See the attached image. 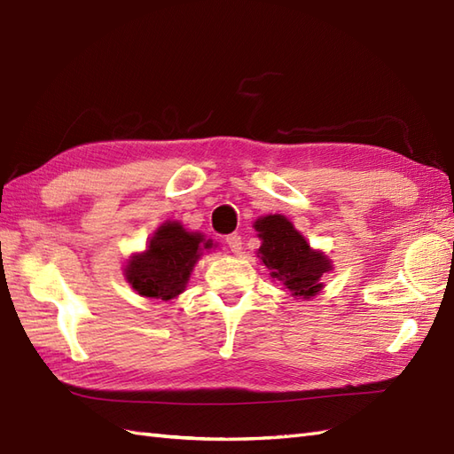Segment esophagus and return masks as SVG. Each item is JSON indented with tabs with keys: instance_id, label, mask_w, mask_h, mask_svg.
Instances as JSON below:
<instances>
[{
	"instance_id": "obj_1",
	"label": "esophagus",
	"mask_w": 454,
	"mask_h": 454,
	"mask_svg": "<svg viewBox=\"0 0 454 454\" xmlns=\"http://www.w3.org/2000/svg\"><path fill=\"white\" fill-rule=\"evenodd\" d=\"M225 242L229 244V248H231L232 254H240V250H242V237L239 235V232H232V235H229L225 239Z\"/></svg>"
}]
</instances>
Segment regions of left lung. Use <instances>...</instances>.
<instances>
[{
    "label": "left lung",
    "instance_id": "left-lung-1",
    "mask_svg": "<svg viewBox=\"0 0 454 454\" xmlns=\"http://www.w3.org/2000/svg\"><path fill=\"white\" fill-rule=\"evenodd\" d=\"M254 229L262 239L257 257L269 269V275L296 298H311L321 292V277L333 269V263L323 252L313 250L285 215L260 217Z\"/></svg>",
    "mask_w": 454,
    "mask_h": 454
}]
</instances>
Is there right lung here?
Masks as SVG:
<instances>
[{"label": "right lung", "mask_w": 454, "mask_h": 454, "mask_svg": "<svg viewBox=\"0 0 454 454\" xmlns=\"http://www.w3.org/2000/svg\"><path fill=\"white\" fill-rule=\"evenodd\" d=\"M212 240L200 232H189L179 222H166L156 229L145 252L131 255L126 280L133 290L151 300H174L185 290L194 263Z\"/></svg>", "instance_id": "obj_1"}]
</instances>
